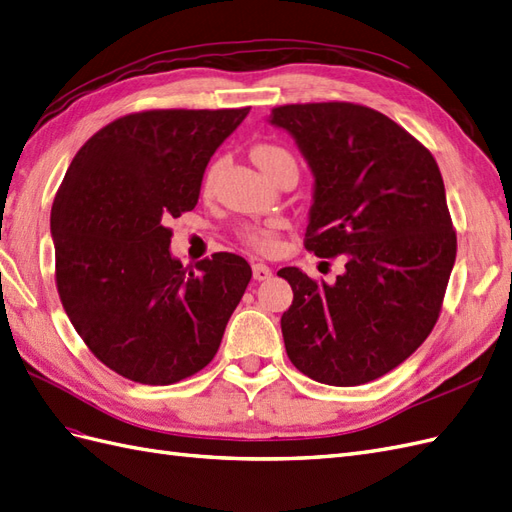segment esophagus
<instances>
[{"instance_id":"obj_1","label":"esophagus","mask_w":512,"mask_h":512,"mask_svg":"<svg viewBox=\"0 0 512 512\" xmlns=\"http://www.w3.org/2000/svg\"><path fill=\"white\" fill-rule=\"evenodd\" d=\"M272 277V268L270 266H266V264H261V261H259V264H253V279L255 281H268Z\"/></svg>"}]
</instances>
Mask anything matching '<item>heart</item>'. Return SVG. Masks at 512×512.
Segmentation results:
<instances>
[{
  "instance_id": "heart-1",
  "label": "heart",
  "mask_w": 512,
  "mask_h": 512,
  "mask_svg": "<svg viewBox=\"0 0 512 512\" xmlns=\"http://www.w3.org/2000/svg\"><path fill=\"white\" fill-rule=\"evenodd\" d=\"M253 162L264 170L266 175H270L274 168L283 162H292V155L287 153L281 147H274V144H257L253 149ZM216 175V168H212L205 177V186H212ZM283 222L281 220H268V222H253V225H244L240 229V238L248 244L257 248L261 253H268L272 251L274 246H277V233L281 229Z\"/></svg>"
}]
</instances>
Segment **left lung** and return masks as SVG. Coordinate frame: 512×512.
Returning <instances> with one entry per match:
<instances>
[{
    "instance_id": "left-lung-1",
    "label": "left lung",
    "mask_w": 512,
    "mask_h": 512,
    "mask_svg": "<svg viewBox=\"0 0 512 512\" xmlns=\"http://www.w3.org/2000/svg\"><path fill=\"white\" fill-rule=\"evenodd\" d=\"M313 175L305 248L344 255L333 285L281 268L292 307L287 357L313 381H376L424 344L456 259V233L435 157L389 116L357 103L274 108Z\"/></svg>"
}]
</instances>
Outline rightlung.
Listing matches in <instances>:
<instances>
[{
  "label": "right lung",
  "mask_w": 512,
  "mask_h": 512,
  "mask_svg": "<svg viewBox=\"0 0 512 512\" xmlns=\"http://www.w3.org/2000/svg\"><path fill=\"white\" fill-rule=\"evenodd\" d=\"M248 110L127 114L62 179L51 207L62 307L90 352L129 381L173 385L203 370L253 277L233 253L183 268L166 227L199 203L207 162Z\"/></svg>",
  "instance_id": "add662e5"
}]
</instances>
